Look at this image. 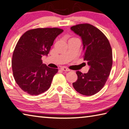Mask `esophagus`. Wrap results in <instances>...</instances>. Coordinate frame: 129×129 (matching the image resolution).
Instances as JSON below:
<instances>
[{
    "instance_id": "34e87169",
    "label": "esophagus",
    "mask_w": 129,
    "mask_h": 129,
    "mask_svg": "<svg viewBox=\"0 0 129 129\" xmlns=\"http://www.w3.org/2000/svg\"><path fill=\"white\" fill-rule=\"evenodd\" d=\"M60 70L62 71H69L70 69H69L68 68H67L66 67H62L60 68Z\"/></svg>"
}]
</instances>
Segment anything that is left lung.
Returning a JSON list of instances; mask_svg holds the SVG:
<instances>
[{"instance_id":"obj_1","label":"left lung","mask_w":129,"mask_h":129,"mask_svg":"<svg viewBox=\"0 0 129 129\" xmlns=\"http://www.w3.org/2000/svg\"><path fill=\"white\" fill-rule=\"evenodd\" d=\"M71 29L81 37L84 60L90 66L87 73L76 72L78 79L73 86L80 94L92 95L103 88L110 73L113 64L111 46L106 36L92 25L79 24L71 27Z\"/></svg>"}]
</instances>
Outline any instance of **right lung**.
Returning <instances> with one entry per match:
<instances>
[{
  "label": "right lung",
  "instance_id": "obj_1",
  "mask_svg": "<svg viewBox=\"0 0 129 129\" xmlns=\"http://www.w3.org/2000/svg\"><path fill=\"white\" fill-rule=\"evenodd\" d=\"M58 28L30 29L17 43L12 59V69L16 83L31 95H37L50 88L57 69L43 64L42 57L47 55L54 40L63 33Z\"/></svg>",
  "mask_w": 129,
  "mask_h": 129
}]
</instances>
